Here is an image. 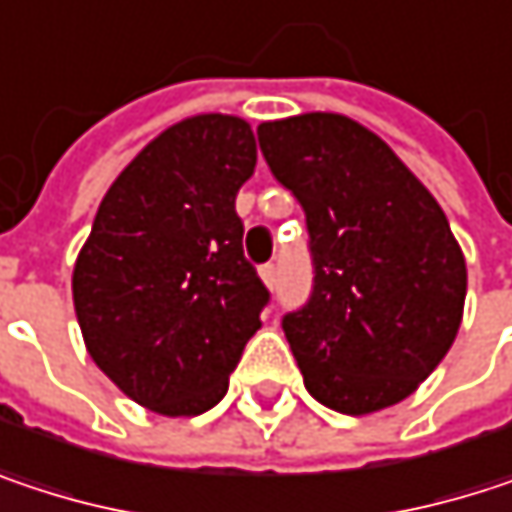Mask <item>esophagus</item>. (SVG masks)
I'll use <instances>...</instances> for the list:
<instances>
[{"mask_svg": "<svg viewBox=\"0 0 512 512\" xmlns=\"http://www.w3.org/2000/svg\"><path fill=\"white\" fill-rule=\"evenodd\" d=\"M260 278H263V284H266L269 290H275V284H278V269H275V263H263V266H260Z\"/></svg>", "mask_w": 512, "mask_h": 512, "instance_id": "34e87169", "label": "esophagus"}]
</instances>
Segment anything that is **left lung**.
<instances>
[{
    "instance_id": "left-lung-1",
    "label": "left lung",
    "mask_w": 512,
    "mask_h": 512,
    "mask_svg": "<svg viewBox=\"0 0 512 512\" xmlns=\"http://www.w3.org/2000/svg\"><path fill=\"white\" fill-rule=\"evenodd\" d=\"M257 142L308 225L311 296L281 320L305 388L344 415L400 403L460 329L465 257L448 216L379 136L344 115L266 121Z\"/></svg>"
}]
</instances>
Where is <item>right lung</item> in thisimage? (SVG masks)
Returning a JSON list of instances; mask_svg holds the SVG:
<instances>
[{
  "label": "right lung",
  "mask_w": 512,
  "mask_h": 512,
  "mask_svg": "<svg viewBox=\"0 0 512 512\" xmlns=\"http://www.w3.org/2000/svg\"><path fill=\"white\" fill-rule=\"evenodd\" d=\"M252 127L198 115L136 156L73 266V305L97 367L159 415H201L225 391L269 290L243 255L237 192L252 177Z\"/></svg>",
  "instance_id": "add662e5"
}]
</instances>
